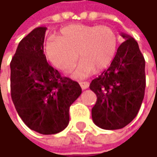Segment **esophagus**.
<instances>
[{
  "mask_svg": "<svg viewBox=\"0 0 157 157\" xmlns=\"http://www.w3.org/2000/svg\"><path fill=\"white\" fill-rule=\"evenodd\" d=\"M80 86L82 87V89H87L89 87V82H80Z\"/></svg>",
  "mask_w": 157,
  "mask_h": 157,
  "instance_id": "esophagus-1",
  "label": "esophagus"
}]
</instances>
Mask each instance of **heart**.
<instances>
[{
  "instance_id": "heart-1",
  "label": "heart",
  "mask_w": 157,
  "mask_h": 157,
  "mask_svg": "<svg viewBox=\"0 0 157 157\" xmlns=\"http://www.w3.org/2000/svg\"><path fill=\"white\" fill-rule=\"evenodd\" d=\"M117 48V36L109 27L74 24L62 29L59 36H50L45 49L51 63L64 72L74 68L79 56L82 61L74 76L85 78L109 67Z\"/></svg>"
}]
</instances>
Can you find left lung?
I'll list each match as a JSON object with an SVG mask.
<instances>
[{"label":"left lung","instance_id":"left-lung-1","mask_svg":"<svg viewBox=\"0 0 157 157\" xmlns=\"http://www.w3.org/2000/svg\"><path fill=\"white\" fill-rule=\"evenodd\" d=\"M119 46L110 66L89 85L97 96L92 119L103 129L122 128L136 116L146 87L145 60L136 41L121 34Z\"/></svg>","mask_w":157,"mask_h":157}]
</instances>
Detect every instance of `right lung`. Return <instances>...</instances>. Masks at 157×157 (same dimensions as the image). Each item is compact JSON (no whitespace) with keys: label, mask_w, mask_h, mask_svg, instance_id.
I'll return each instance as SVG.
<instances>
[{"label":"right lung","mask_w":157,"mask_h":157,"mask_svg":"<svg viewBox=\"0 0 157 157\" xmlns=\"http://www.w3.org/2000/svg\"><path fill=\"white\" fill-rule=\"evenodd\" d=\"M46 30L36 28L19 42L10 62V90L25 124L35 132L53 135L68 126L69 107L82 89L48 63L43 51Z\"/></svg>","instance_id":"obj_1"}]
</instances>
